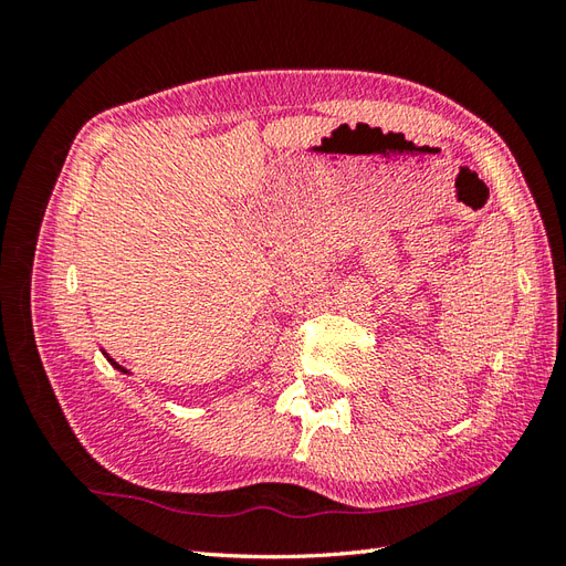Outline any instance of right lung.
<instances>
[{
	"instance_id": "add662e5",
	"label": "right lung",
	"mask_w": 566,
	"mask_h": 566,
	"mask_svg": "<svg viewBox=\"0 0 566 566\" xmlns=\"http://www.w3.org/2000/svg\"><path fill=\"white\" fill-rule=\"evenodd\" d=\"M116 369H120V366H118V364H116Z\"/></svg>"
}]
</instances>
